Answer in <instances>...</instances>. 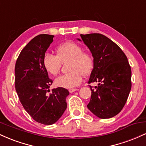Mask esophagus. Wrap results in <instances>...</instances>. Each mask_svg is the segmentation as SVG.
I'll list each match as a JSON object with an SVG mask.
<instances>
[{"label":"esophagus","mask_w":146,"mask_h":146,"mask_svg":"<svg viewBox=\"0 0 146 146\" xmlns=\"http://www.w3.org/2000/svg\"><path fill=\"white\" fill-rule=\"evenodd\" d=\"M77 90H78L77 88H71V89L68 90V91H69L70 93H73V92L76 91Z\"/></svg>","instance_id":"1"}]
</instances>
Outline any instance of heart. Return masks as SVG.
Masks as SVG:
<instances>
[{
	"instance_id": "heart-1",
	"label": "heart",
	"mask_w": 146,
	"mask_h": 146,
	"mask_svg": "<svg viewBox=\"0 0 146 146\" xmlns=\"http://www.w3.org/2000/svg\"><path fill=\"white\" fill-rule=\"evenodd\" d=\"M57 56L46 53L43 57V65L50 74L56 75L59 73L62 62L70 60L69 73L60 75L56 79V86L64 88H72L80 84L82 76L91 73L94 61L91 55L84 53L80 45L67 42L57 47Z\"/></svg>"
}]
</instances>
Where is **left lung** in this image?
<instances>
[{
	"label": "left lung",
	"instance_id": "obj_1",
	"mask_svg": "<svg viewBox=\"0 0 146 146\" xmlns=\"http://www.w3.org/2000/svg\"><path fill=\"white\" fill-rule=\"evenodd\" d=\"M91 52L94 66L88 83L98 82L91 90L88 109L100 119L115 117L124 106L131 90V68L118 45L100 33L80 35Z\"/></svg>",
	"mask_w": 146,
	"mask_h": 146
}]
</instances>
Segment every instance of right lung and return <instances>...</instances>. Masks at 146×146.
<instances>
[{"instance_id":"obj_1","label":"right lung","mask_w":146,"mask_h":146,"mask_svg":"<svg viewBox=\"0 0 146 146\" xmlns=\"http://www.w3.org/2000/svg\"><path fill=\"white\" fill-rule=\"evenodd\" d=\"M54 36L40 34L33 38L22 50L15 66V86L25 110L35 121L51 125L66 109L67 89L53 88L43 65V57Z\"/></svg>"}]
</instances>
